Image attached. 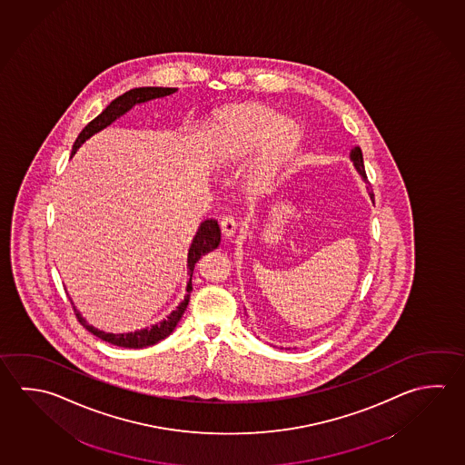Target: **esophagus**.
<instances>
[{
	"label": "esophagus",
	"mask_w": 465,
	"mask_h": 465,
	"mask_svg": "<svg viewBox=\"0 0 465 465\" xmlns=\"http://www.w3.org/2000/svg\"><path fill=\"white\" fill-rule=\"evenodd\" d=\"M221 226V234L224 239H232V237L236 236V229L237 224L234 218H231V216H224L220 223Z\"/></svg>",
	"instance_id": "34e87169"
}]
</instances>
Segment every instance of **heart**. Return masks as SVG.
Returning a JSON list of instances; mask_svg holds the SVG:
<instances>
[{
	"instance_id": "b5f03b06",
	"label": "heart",
	"mask_w": 465,
	"mask_h": 465,
	"mask_svg": "<svg viewBox=\"0 0 465 465\" xmlns=\"http://www.w3.org/2000/svg\"><path fill=\"white\" fill-rule=\"evenodd\" d=\"M302 127L295 119L279 116L261 103L231 104L213 113L206 124V141L221 163L237 161L257 145L253 173L259 182L269 178L300 143Z\"/></svg>"
}]
</instances>
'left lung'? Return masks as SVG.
Wrapping results in <instances>:
<instances>
[{
  "mask_svg": "<svg viewBox=\"0 0 465 465\" xmlns=\"http://www.w3.org/2000/svg\"><path fill=\"white\" fill-rule=\"evenodd\" d=\"M349 159L352 161L354 163L355 170L359 172V175L362 177L363 182L367 183V175H365V169H363V157L362 151H361V147L359 145H355L351 149V153H349ZM367 190H371V186L367 185ZM371 198L373 200V194L371 193Z\"/></svg>",
  "mask_w": 465,
  "mask_h": 465,
  "instance_id": "obj_1",
  "label": "left lung"
}]
</instances>
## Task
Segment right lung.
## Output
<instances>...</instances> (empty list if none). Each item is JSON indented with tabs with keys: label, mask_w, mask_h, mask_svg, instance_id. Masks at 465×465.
<instances>
[{
	"label": "right lung",
	"mask_w": 465,
	"mask_h": 465,
	"mask_svg": "<svg viewBox=\"0 0 465 465\" xmlns=\"http://www.w3.org/2000/svg\"><path fill=\"white\" fill-rule=\"evenodd\" d=\"M177 92V88H163V86H141V88H133L124 94L118 96L103 110L102 114H98L96 118L88 123L84 126V131L76 137L75 143L72 147V157L75 155L76 151L82 147V143H86L92 135L100 133L103 129L111 126L116 119L124 116L127 111L133 110L135 104H143V103L165 98ZM221 242V229L216 220H204L200 223V226L196 229V234L188 249V257H186V269H188V282H186V295L177 308L170 312L169 316L162 322H155L151 328H143L133 332H106V331L98 330L92 324H88L82 312L75 310L76 318L84 330L90 331L96 338L103 339L106 342H110L113 346L127 347V349H143V347L153 346L162 339L167 338L172 334V331L177 328L178 322L182 320L183 312H185L188 302H190V293H192V277H193L194 263L200 261V257L206 252H210L213 249H216ZM70 298V296H68ZM72 302V300H70ZM74 304V302H72Z\"/></svg>",
	"instance_id": "add662e5"
}]
</instances>
